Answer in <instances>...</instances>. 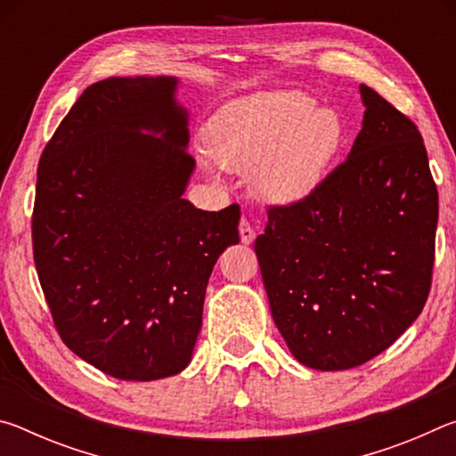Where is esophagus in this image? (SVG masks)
Instances as JSON below:
<instances>
[{"label":"esophagus","instance_id":"34e87169","mask_svg":"<svg viewBox=\"0 0 456 456\" xmlns=\"http://www.w3.org/2000/svg\"><path fill=\"white\" fill-rule=\"evenodd\" d=\"M239 237H241V243L245 245L253 243V239H256V231H253L251 223L247 219H241V223H239Z\"/></svg>","mask_w":456,"mask_h":456}]
</instances>
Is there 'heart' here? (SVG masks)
<instances>
[{"instance_id":"1","label":"heart","mask_w":456,"mask_h":456,"mask_svg":"<svg viewBox=\"0 0 456 456\" xmlns=\"http://www.w3.org/2000/svg\"><path fill=\"white\" fill-rule=\"evenodd\" d=\"M207 136V173L253 171L256 195L285 207L304 203L322 187L344 144L346 125L336 108L318 106L305 92L275 90L231 100L211 118Z\"/></svg>"}]
</instances>
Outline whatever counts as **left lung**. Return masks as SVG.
Masks as SVG:
<instances>
[{
  "label": "left lung",
  "instance_id": "obj_1",
  "mask_svg": "<svg viewBox=\"0 0 456 456\" xmlns=\"http://www.w3.org/2000/svg\"><path fill=\"white\" fill-rule=\"evenodd\" d=\"M348 159L304 203L267 211L256 253L277 330L299 364L348 370L419 318L435 264L438 192L422 136L360 84Z\"/></svg>",
  "mask_w": 456,
  "mask_h": 456
}]
</instances>
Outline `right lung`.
Masks as SVG:
<instances>
[{
    "mask_svg": "<svg viewBox=\"0 0 456 456\" xmlns=\"http://www.w3.org/2000/svg\"><path fill=\"white\" fill-rule=\"evenodd\" d=\"M176 76H114L82 92L37 167L34 261L60 338L118 380L189 366L207 283L239 243L237 205L183 199L195 173Z\"/></svg>",
    "mask_w": 456,
    "mask_h": 456,
    "instance_id": "add662e5",
    "label": "right lung"
}]
</instances>
